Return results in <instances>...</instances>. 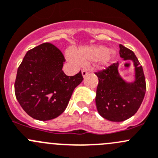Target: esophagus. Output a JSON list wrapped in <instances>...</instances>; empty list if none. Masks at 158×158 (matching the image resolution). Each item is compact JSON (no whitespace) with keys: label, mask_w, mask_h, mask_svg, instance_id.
I'll list each match as a JSON object with an SVG mask.
<instances>
[{"label":"esophagus","mask_w":158,"mask_h":158,"mask_svg":"<svg viewBox=\"0 0 158 158\" xmlns=\"http://www.w3.org/2000/svg\"><path fill=\"white\" fill-rule=\"evenodd\" d=\"M89 73V70L87 69H83L82 70V75L83 77H85V76H86Z\"/></svg>","instance_id":"34e87169"}]
</instances>
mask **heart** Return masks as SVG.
<instances>
[{"instance_id":"obj_1","label":"heart","mask_w":158,"mask_h":158,"mask_svg":"<svg viewBox=\"0 0 158 158\" xmlns=\"http://www.w3.org/2000/svg\"><path fill=\"white\" fill-rule=\"evenodd\" d=\"M113 54L110 52L107 47L98 46L90 48H81L76 52V56L69 53L68 58L71 60L78 62H88V61H99L102 64H107L112 60Z\"/></svg>"}]
</instances>
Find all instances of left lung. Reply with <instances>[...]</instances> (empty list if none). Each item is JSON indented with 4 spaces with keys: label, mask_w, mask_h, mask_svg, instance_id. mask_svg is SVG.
Segmentation results:
<instances>
[{
    "label": "left lung",
    "mask_w": 158,
    "mask_h": 158,
    "mask_svg": "<svg viewBox=\"0 0 158 158\" xmlns=\"http://www.w3.org/2000/svg\"><path fill=\"white\" fill-rule=\"evenodd\" d=\"M120 56L123 60H132L135 67L133 82L123 80L118 72L119 63L95 73L99 79L96 104L101 116L112 122H122L137 112L146 92L143 70L134 52L120 45Z\"/></svg>",
    "instance_id": "8db88e82"
}]
</instances>
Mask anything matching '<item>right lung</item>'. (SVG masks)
Returning a JSON list of instances; mask_svg holds the SVG:
<instances>
[{
	"instance_id": "right-lung-1",
	"label": "right lung",
	"mask_w": 158,
	"mask_h": 158,
	"mask_svg": "<svg viewBox=\"0 0 158 158\" xmlns=\"http://www.w3.org/2000/svg\"><path fill=\"white\" fill-rule=\"evenodd\" d=\"M65 58L51 43L26 53L17 72L15 92L23 110L38 120H50L65 111L73 90L82 82L81 71L68 76L62 71Z\"/></svg>"
}]
</instances>
